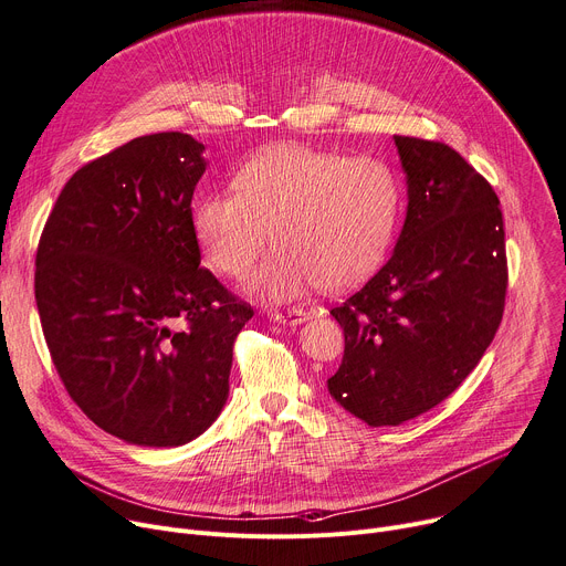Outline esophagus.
<instances>
[{
	"instance_id": "esophagus-1",
	"label": "esophagus",
	"mask_w": 566,
	"mask_h": 566,
	"mask_svg": "<svg viewBox=\"0 0 566 566\" xmlns=\"http://www.w3.org/2000/svg\"><path fill=\"white\" fill-rule=\"evenodd\" d=\"M310 312L301 310V307H293V310H284V312H271V318L277 323H289V325H298L303 321H307Z\"/></svg>"
}]
</instances>
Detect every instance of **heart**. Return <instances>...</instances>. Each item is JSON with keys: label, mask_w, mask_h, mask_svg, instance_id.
Instances as JSON below:
<instances>
[{"label": "heart", "mask_w": 566, "mask_h": 566, "mask_svg": "<svg viewBox=\"0 0 566 566\" xmlns=\"http://www.w3.org/2000/svg\"><path fill=\"white\" fill-rule=\"evenodd\" d=\"M399 208L401 181L385 160L286 144L250 158L233 190L201 195L192 229L208 265L227 277L250 273L273 229L277 248L248 286L284 303L316 284L342 291L374 275Z\"/></svg>", "instance_id": "1"}]
</instances>
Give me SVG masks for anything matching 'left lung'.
Wrapping results in <instances>:
<instances>
[{
    "instance_id": "left-lung-1",
    "label": "left lung",
    "mask_w": 566,
    "mask_h": 566,
    "mask_svg": "<svg viewBox=\"0 0 566 566\" xmlns=\"http://www.w3.org/2000/svg\"><path fill=\"white\" fill-rule=\"evenodd\" d=\"M408 208L397 248L346 303L331 397L369 427L448 399L493 342L507 293L500 199L452 146L395 135Z\"/></svg>"
}]
</instances>
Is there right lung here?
Listing matches in <instances>:
<instances>
[{"instance_id": "add662e5", "label": "right lung", "mask_w": 566, "mask_h": 566, "mask_svg": "<svg viewBox=\"0 0 566 566\" xmlns=\"http://www.w3.org/2000/svg\"><path fill=\"white\" fill-rule=\"evenodd\" d=\"M203 171L186 133L130 139L69 178L39 241L56 374L88 420L142 448H178L218 420L254 316L199 268L190 203Z\"/></svg>"}]
</instances>
